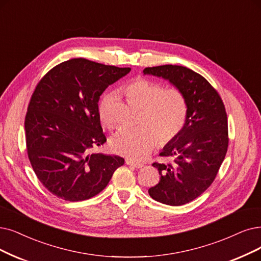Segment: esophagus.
Segmentation results:
<instances>
[{"label": "esophagus", "instance_id": "obj_1", "mask_svg": "<svg viewBox=\"0 0 261 261\" xmlns=\"http://www.w3.org/2000/svg\"><path fill=\"white\" fill-rule=\"evenodd\" d=\"M126 164H127V165H129V166L135 167V168H141V167L143 166V165H142V164H140V163L133 162V161H130V160H126Z\"/></svg>", "mask_w": 261, "mask_h": 261}]
</instances>
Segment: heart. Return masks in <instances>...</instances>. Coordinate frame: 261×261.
Instances as JSON below:
<instances>
[{
    "label": "heart",
    "instance_id": "heart-1",
    "mask_svg": "<svg viewBox=\"0 0 261 261\" xmlns=\"http://www.w3.org/2000/svg\"><path fill=\"white\" fill-rule=\"evenodd\" d=\"M123 92L133 105L142 109L141 125L121 128L111 139V148L125 158L142 161L159 140L167 144L179 136L187 118V100L179 88H164L160 82L142 77L130 81ZM117 98V93L110 92L99 101V118L108 128L113 127L112 107Z\"/></svg>",
    "mask_w": 261,
    "mask_h": 261
}]
</instances>
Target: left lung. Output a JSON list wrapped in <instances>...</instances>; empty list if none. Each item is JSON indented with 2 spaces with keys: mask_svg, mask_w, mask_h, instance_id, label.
Instances as JSON below:
<instances>
[{
  "mask_svg": "<svg viewBox=\"0 0 261 261\" xmlns=\"http://www.w3.org/2000/svg\"><path fill=\"white\" fill-rule=\"evenodd\" d=\"M143 74L169 80L187 100V118L182 132L160 153L173 161L152 164L161 180L149 189L154 200L182 205L196 199L213 183L225 159L229 142L225 105L210 82L187 67H147Z\"/></svg>",
  "mask_w": 261,
  "mask_h": 261,
  "instance_id": "1",
  "label": "left lung"
}]
</instances>
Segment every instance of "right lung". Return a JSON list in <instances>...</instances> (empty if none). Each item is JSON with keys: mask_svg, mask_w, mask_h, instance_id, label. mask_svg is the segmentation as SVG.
<instances>
[{"mask_svg": "<svg viewBox=\"0 0 261 261\" xmlns=\"http://www.w3.org/2000/svg\"><path fill=\"white\" fill-rule=\"evenodd\" d=\"M129 71L76 58L51 68L37 83L24 120L27 152L38 180L58 198L90 199L124 164L120 156L90 151L107 140L99 97Z\"/></svg>", "mask_w": 261, "mask_h": 261, "instance_id": "obj_1", "label": "right lung"}]
</instances>
